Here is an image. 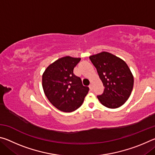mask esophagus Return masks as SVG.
I'll return each mask as SVG.
<instances>
[{
    "label": "esophagus",
    "mask_w": 155,
    "mask_h": 155,
    "mask_svg": "<svg viewBox=\"0 0 155 155\" xmlns=\"http://www.w3.org/2000/svg\"><path fill=\"white\" fill-rule=\"evenodd\" d=\"M89 87H90V90L91 91L93 90V85H92V83H91L90 85H89Z\"/></svg>",
    "instance_id": "obj_1"
}]
</instances>
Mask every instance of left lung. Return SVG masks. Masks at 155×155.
<instances>
[{
    "instance_id": "obj_1",
    "label": "left lung",
    "mask_w": 155,
    "mask_h": 155,
    "mask_svg": "<svg viewBox=\"0 0 155 155\" xmlns=\"http://www.w3.org/2000/svg\"><path fill=\"white\" fill-rule=\"evenodd\" d=\"M104 87L98 96L102 104L115 109L125 103L133 90L134 78L128 65L122 59L108 52H101L90 57Z\"/></svg>"
}]
</instances>
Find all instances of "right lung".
Wrapping results in <instances>:
<instances>
[{"mask_svg": "<svg viewBox=\"0 0 155 155\" xmlns=\"http://www.w3.org/2000/svg\"><path fill=\"white\" fill-rule=\"evenodd\" d=\"M81 58L65 56L49 65L42 75V87L52 105L64 112H72L83 104L89 87L73 70Z\"/></svg>", "mask_w": 155, "mask_h": 155, "instance_id": "right-lung-1", "label": "right lung"}]
</instances>
